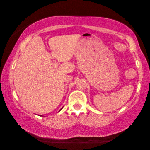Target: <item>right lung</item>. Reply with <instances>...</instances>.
Returning <instances> with one entry per match:
<instances>
[{
    "instance_id": "1",
    "label": "right lung",
    "mask_w": 150,
    "mask_h": 150,
    "mask_svg": "<svg viewBox=\"0 0 150 150\" xmlns=\"http://www.w3.org/2000/svg\"><path fill=\"white\" fill-rule=\"evenodd\" d=\"M61 109H62V108H61ZM60 110H59V111H60ZM40 116H41V115H40Z\"/></svg>"
}]
</instances>
